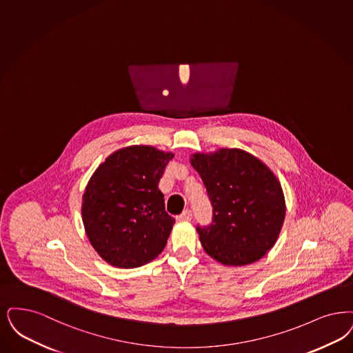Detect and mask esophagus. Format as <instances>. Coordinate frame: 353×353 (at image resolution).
<instances>
[{
  "label": "esophagus",
  "instance_id": "1",
  "mask_svg": "<svg viewBox=\"0 0 353 353\" xmlns=\"http://www.w3.org/2000/svg\"><path fill=\"white\" fill-rule=\"evenodd\" d=\"M192 218H193V214H192V212H190V210H185L181 215H179V216H177V221L190 222V221H192Z\"/></svg>",
  "mask_w": 353,
  "mask_h": 353
}]
</instances>
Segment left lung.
Here are the masks:
<instances>
[{
  "mask_svg": "<svg viewBox=\"0 0 353 353\" xmlns=\"http://www.w3.org/2000/svg\"><path fill=\"white\" fill-rule=\"evenodd\" d=\"M212 201V222L197 227L205 252L230 267L248 265L273 248L285 219V197L276 174L240 148L190 156Z\"/></svg>",
  "mask_w": 353,
  "mask_h": 353,
  "instance_id": "8db88e82",
  "label": "left lung"
}]
</instances>
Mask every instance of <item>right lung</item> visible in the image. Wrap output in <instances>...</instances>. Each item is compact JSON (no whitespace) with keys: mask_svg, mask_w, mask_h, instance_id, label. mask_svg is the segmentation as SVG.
<instances>
[{"mask_svg":"<svg viewBox=\"0 0 353 353\" xmlns=\"http://www.w3.org/2000/svg\"><path fill=\"white\" fill-rule=\"evenodd\" d=\"M172 157L152 145H128L108 156L89 179L83 223L108 264L138 268L163 252L174 219L157 185Z\"/></svg>","mask_w":353,"mask_h":353,"instance_id":"right-lung-1","label":"right lung"}]
</instances>
